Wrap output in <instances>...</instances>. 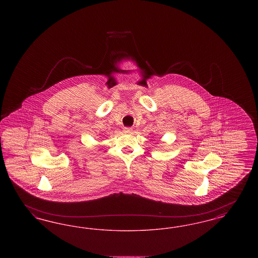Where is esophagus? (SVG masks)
<instances>
[{
	"instance_id": "esophagus-1",
	"label": "esophagus",
	"mask_w": 258,
	"mask_h": 258,
	"mask_svg": "<svg viewBox=\"0 0 258 258\" xmlns=\"http://www.w3.org/2000/svg\"><path fill=\"white\" fill-rule=\"evenodd\" d=\"M123 131L124 134H132L133 133V128L132 127H123Z\"/></svg>"
}]
</instances>
